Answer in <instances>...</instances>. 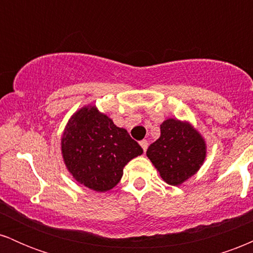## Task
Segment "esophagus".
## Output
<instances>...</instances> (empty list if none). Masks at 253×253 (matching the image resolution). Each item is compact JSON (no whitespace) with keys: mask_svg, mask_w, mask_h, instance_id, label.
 Returning a JSON list of instances; mask_svg holds the SVG:
<instances>
[{"mask_svg":"<svg viewBox=\"0 0 253 253\" xmlns=\"http://www.w3.org/2000/svg\"><path fill=\"white\" fill-rule=\"evenodd\" d=\"M140 146H141V149H143L144 152H145V151L147 150V146H149V143H147V140H141L140 141Z\"/></svg>","mask_w":253,"mask_h":253,"instance_id":"34e87169","label":"esophagus"}]
</instances>
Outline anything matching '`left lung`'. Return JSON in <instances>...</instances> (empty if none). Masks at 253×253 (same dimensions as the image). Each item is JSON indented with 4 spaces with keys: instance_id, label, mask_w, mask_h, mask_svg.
Returning a JSON list of instances; mask_svg holds the SVG:
<instances>
[{
    "instance_id": "obj_1",
    "label": "left lung",
    "mask_w": 253,
    "mask_h": 253,
    "mask_svg": "<svg viewBox=\"0 0 253 253\" xmlns=\"http://www.w3.org/2000/svg\"><path fill=\"white\" fill-rule=\"evenodd\" d=\"M147 158L164 182L181 185L205 163V138L189 121L169 118L161 125V136L149 146Z\"/></svg>"
}]
</instances>
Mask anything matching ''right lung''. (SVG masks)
<instances>
[{"mask_svg": "<svg viewBox=\"0 0 253 253\" xmlns=\"http://www.w3.org/2000/svg\"><path fill=\"white\" fill-rule=\"evenodd\" d=\"M60 150L72 178L97 193L113 189L124 175L125 165L143 153L128 132L95 104L83 106L71 115Z\"/></svg>", "mask_w": 253, "mask_h": 253, "instance_id": "1", "label": "right lung"}]
</instances>
